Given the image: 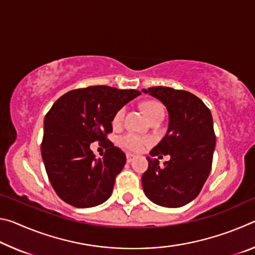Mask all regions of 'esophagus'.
Segmentation results:
<instances>
[{"label": "esophagus", "mask_w": 255, "mask_h": 255, "mask_svg": "<svg viewBox=\"0 0 255 255\" xmlns=\"http://www.w3.org/2000/svg\"><path fill=\"white\" fill-rule=\"evenodd\" d=\"M126 156H127V162L128 163H130L131 161H133V159H135V155H132V154H129L128 153Z\"/></svg>", "instance_id": "1"}]
</instances>
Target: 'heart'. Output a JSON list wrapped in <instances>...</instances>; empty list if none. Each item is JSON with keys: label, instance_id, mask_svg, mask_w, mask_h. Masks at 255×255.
<instances>
[{"label": "heart", "instance_id": "heart-1", "mask_svg": "<svg viewBox=\"0 0 255 255\" xmlns=\"http://www.w3.org/2000/svg\"><path fill=\"white\" fill-rule=\"evenodd\" d=\"M143 110L147 116L148 119L150 120L154 116H156L159 112H163V107L159 105L158 102L155 101H147L143 105ZM125 116V108H120V109L116 112L114 116V119H112V124L115 126H117L120 123ZM119 144L123 146L124 148L128 150H131V152H140L143 150L146 146L150 144V139L147 137H141L139 135H136L133 132H127L125 135L119 137Z\"/></svg>", "mask_w": 255, "mask_h": 255}]
</instances>
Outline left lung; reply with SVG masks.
<instances>
[{
  "label": "left lung",
  "instance_id": "obj_1",
  "mask_svg": "<svg viewBox=\"0 0 255 255\" xmlns=\"http://www.w3.org/2000/svg\"><path fill=\"white\" fill-rule=\"evenodd\" d=\"M158 99L169 112V127L163 139L150 150L148 169L141 176L146 197L154 204L178 208L199 195L210 173L216 145L213 117L195 94L166 86L141 90ZM170 154L159 168L153 156Z\"/></svg>",
  "mask_w": 255,
  "mask_h": 255
}]
</instances>
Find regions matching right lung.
Returning a JSON list of instances; mask_svg holds the SVG:
<instances>
[{
  "mask_svg": "<svg viewBox=\"0 0 255 255\" xmlns=\"http://www.w3.org/2000/svg\"><path fill=\"white\" fill-rule=\"evenodd\" d=\"M140 94L98 85L76 89L56 101L44 120L41 156L51 185L60 199L89 208L111 196L126 155L108 139L116 112ZM93 141L107 142L105 155L95 158Z\"/></svg>",
  "mask_w": 255,
  "mask_h": 255,
  "instance_id": "obj_1",
  "label": "right lung"
}]
</instances>
